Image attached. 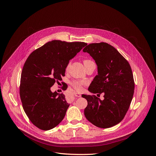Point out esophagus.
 Wrapping results in <instances>:
<instances>
[{"instance_id": "1", "label": "esophagus", "mask_w": 156, "mask_h": 156, "mask_svg": "<svg viewBox=\"0 0 156 156\" xmlns=\"http://www.w3.org/2000/svg\"><path fill=\"white\" fill-rule=\"evenodd\" d=\"M75 96L76 97H81V94H80L78 92H76V93H75Z\"/></svg>"}]
</instances>
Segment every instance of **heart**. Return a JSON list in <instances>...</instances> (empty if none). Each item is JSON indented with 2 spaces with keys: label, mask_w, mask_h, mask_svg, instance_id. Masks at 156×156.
Instances as JSON below:
<instances>
[{
  "label": "heart",
  "mask_w": 156,
  "mask_h": 156,
  "mask_svg": "<svg viewBox=\"0 0 156 156\" xmlns=\"http://www.w3.org/2000/svg\"><path fill=\"white\" fill-rule=\"evenodd\" d=\"M94 62L90 60V59H85L83 60V64L85 65V66H86L93 63ZM85 85V82L83 81H74L73 82L71 83V85L73 87V88L76 90V91H81V89H82V87L83 85Z\"/></svg>",
  "instance_id": "1"
}]
</instances>
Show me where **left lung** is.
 I'll use <instances>...</instances> for the list:
<instances>
[{"label":"left lung","mask_w":156,"mask_h":156,"mask_svg":"<svg viewBox=\"0 0 156 156\" xmlns=\"http://www.w3.org/2000/svg\"><path fill=\"white\" fill-rule=\"evenodd\" d=\"M83 51L93 57L98 68V75L88 90L99 95L104 94L103 101L95 95H81L88 102L85 116L97 127H112L123 119L132 101L135 82L132 68L125 57L107 43L90 44Z\"/></svg>","instance_id":"left-lung-1"}]
</instances>
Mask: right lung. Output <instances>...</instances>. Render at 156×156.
<instances>
[{
  "label": "right lung",
  "mask_w": 156,
  "mask_h": 156,
  "mask_svg": "<svg viewBox=\"0 0 156 156\" xmlns=\"http://www.w3.org/2000/svg\"><path fill=\"white\" fill-rule=\"evenodd\" d=\"M87 45L52 40L32 52L24 62L20 98L28 118L39 129H52L64 119L69 104L63 94L53 93L51 88L62 80L69 60Z\"/></svg>",
  "instance_id": "obj_1"
}]
</instances>
